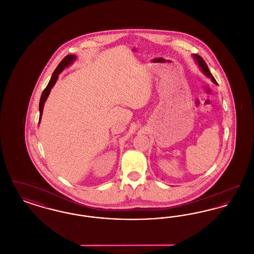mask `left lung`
<instances>
[{
    "instance_id": "left-lung-1",
    "label": "left lung",
    "mask_w": 254,
    "mask_h": 254,
    "mask_svg": "<svg viewBox=\"0 0 254 254\" xmlns=\"http://www.w3.org/2000/svg\"><path fill=\"white\" fill-rule=\"evenodd\" d=\"M194 58H195V60L197 61L198 64H199V66L201 67V69L203 70V72L205 73L206 76L210 77V78H211V80H212L215 84H217L216 80L214 79V77L212 76V74H211L210 71H209V69H208V67H207V64H206V63H205V60H204L201 56H199V55H197V54H194Z\"/></svg>"
}]
</instances>
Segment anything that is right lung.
Returning a JSON list of instances; mask_svg holds the SVG:
<instances>
[{
	"label": "right lung",
	"instance_id": "add662e5",
	"mask_svg": "<svg viewBox=\"0 0 254 254\" xmlns=\"http://www.w3.org/2000/svg\"><path fill=\"white\" fill-rule=\"evenodd\" d=\"M75 59V56L74 55H66L63 60L61 61L60 64H58L57 68L54 70V72L51 76V79L49 81V84L47 85V87L44 89L42 95H41V99H40V103H39V110H40V117H39V123L41 120V116H42V113H43V108H44V105H45V102L47 100V98L49 96V92H50V89L52 88V86L54 85V84L56 83L57 79H58V75L61 71H63L64 69V67H66L67 65H69L73 60Z\"/></svg>",
	"mask_w": 254,
	"mask_h": 254
}]
</instances>
